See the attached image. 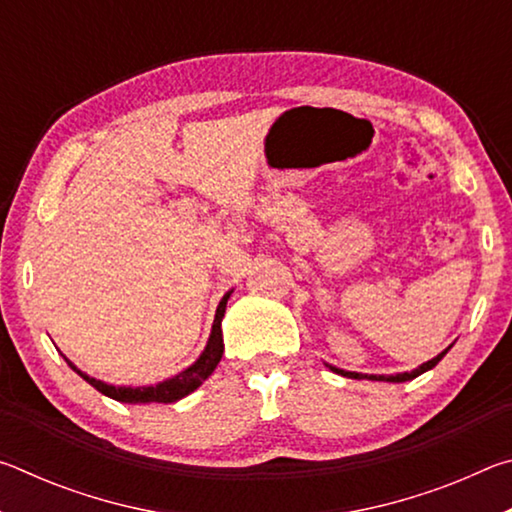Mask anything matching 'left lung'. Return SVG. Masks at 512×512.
I'll list each match as a JSON object with an SVG mask.
<instances>
[{
    "mask_svg": "<svg viewBox=\"0 0 512 512\" xmlns=\"http://www.w3.org/2000/svg\"><path fill=\"white\" fill-rule=\"evenodd\" d=\"M449 348H452V345H449ZM447 348V350H449ZM447 350L445 352H440L438 357H433L431 361H427V363H422L420 368H415V370H411V372H402V375H388V377H384V375H359V372H348V370H341V368H334V366H329L332 368L334 372H339V375H343V377H352V379H377V381H409V379H415L418 375H422V372H427V370H431L433 366H436V363L445 357L447 354Z\"/></svg>",
    "mask_w": 512,
    "mask_h": 512,
    "instance_id": "obj_1",
    "label": "left lung"
}]
</instances>
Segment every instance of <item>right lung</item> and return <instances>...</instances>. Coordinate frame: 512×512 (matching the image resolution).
Instances as JSON below:
<instances>
[{
  "label": "right lung",
  "instance_id": "add662e5",
  "mask_svg": "<svg viewBox=\"0 0 512 512\" xmlns=\"http://www.w3.org/2000/svg\"><path fill=\"white\" fill-rule=\"evenodd\" d=\"M228 298H230V291L225 293L221 298L219 307H216V316H214V325H212V334H210V341H207V348L203 350L201 357L194 363V366H189L187 370L180 372V375L171 377L167 381H162L158 386H137V388H126V386H110V384H103V381L88 377L85 372H81L79 368L74 366L72 361L65 359L69 363V368L79 372V375L88 381L90 386L97 388L99 393L112 397V400L117 402H126V404H171V402H178L183 400L185 395L194 393L198 386L203 384V381L212 375L214 368L219 366L221 361V354H223V334H221V320L225 314V305H228Z\"/></svg>",
  "mask_w": 512,
  "mask_h": 512
}]
</instances>
